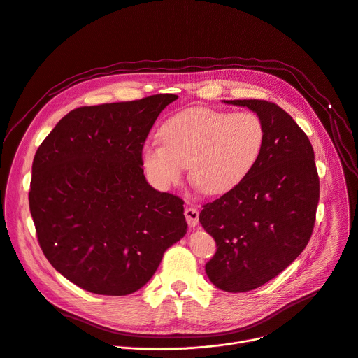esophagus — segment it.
Returning <instances> with one entry per match:
<instances>
[{"label":"esophagus","instance_id":"obj_1","mask_svg":"<svg viewBox=\"0 0 358 358\" xmlns=\"http://www.w3.org/2000/svg\"><path fill=\"white\" fill-rule=\"evenodd\" d=\"M184 214L189 227H196L199 224V211L196 208H185Z\"/></svg>","mask_w":358,"mask_h":358}]
</instances>
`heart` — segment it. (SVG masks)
I'll return each instance as SVG.
<instances>
[{"label": "heart", "instance_id": "obj_1", "mask_svg": "<svg viewBox=\"0 0 358 358\" xmlns=\"http://www.w3.org/2000/svg\"><path fill=\"white\" fill-rule=\"evenodd\" d=\"M162 140H150L143 166L159 188L177 184L189 166L192 184L208 196L229 192L252 170L264 145V125L254 113L227 114L196 107L169 118Z\"/></svg>", "mask_w": 358, "mask_h": 358}]
</instances>
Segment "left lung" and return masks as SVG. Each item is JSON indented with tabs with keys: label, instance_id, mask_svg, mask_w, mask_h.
<instances>
[{
	"label": "left lung",
	"instance_id": "1",
	"mask_svg": "<svg viewBox=\"0 0 358 358\" xmlns=\"http://www.w3.org/2000/svg\"><path fill=\"white\" fill-rule=\"evenodd\" d=\"M225 103L257 113L264 145L237 187L203 206L200 222L217 244L206 264L210 281L245 292L277 277L308 244L320 178L308 137L281 107L266 100Z\"/></svg>",
	"mask_w": 358,
	"mask_h": 358
}]
</instances>
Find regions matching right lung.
Instances as JSON below:
<instances>
[{
	"label": "right lung",
	"instance_id": "obj_1",
	"mask_svg": "<svg viewBox=\"0 0 358 358\" xmlns=\"http://www.w3.org/2000/svg\"><path fill=\"white\" fill-rule=\"evenodd\" d=\"M176 94L80 107L32 161L29 211L50 264L80 288L127 296L145 285L187 233L184 201L154 189L141 151Z\"/></svg>",
	"mask_w": 358,
	"mask_h": 358
}]
</instances>
